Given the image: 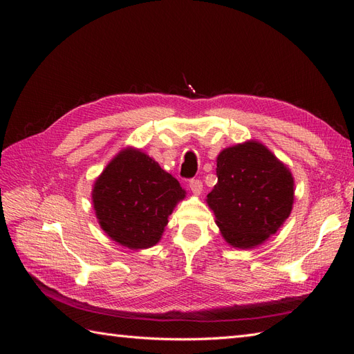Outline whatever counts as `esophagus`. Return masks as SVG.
<instances>
[{"mask_svg":"<svg viewBox=\"0 0 354 354\" xmlns=\"http://www.w3.org/2000/svg\"><path fill=\"white\" fill-rule=\"evenodd\" d=\"M202 181L201 180H190L189 181V189L192 190L194 195H201L202 194Z\"/></svg>","mask_w":354,"mask_h":354,"instance_id":"esophagus-1","label":"esophagus"}]
</instances>
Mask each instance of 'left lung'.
<instances>
[{"label": "left lung", "mask_w": 354, "mask_h": 354, "mask_svg": "<svg viewBox=\"0 0 354 354\" xmlns=\"http://www.w3.org/2000/svg\"><path fill=\"white\" fill-rule=\"evenodd\" d=\"M217 177L207 203L223 238L234 248L261 245L291 214V171L259 142L250 140L221 151Z\"/></svg>", "instance_id": "8db88e82"}]
</instances>
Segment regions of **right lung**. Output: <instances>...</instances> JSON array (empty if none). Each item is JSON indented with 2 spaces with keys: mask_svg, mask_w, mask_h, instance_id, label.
I'll list each match as a JSON object with an SVG mask.
<instances>
[{
  "mask_svg": "<svg viewBox=\"0 0 354 354\" xmlns=\"http://www.w3.org/2000/svg\"><path fill=\"white\" fill-rule=\"evenodd\" d=\"M91 195L104 233L127 248L145 250L159 242L186 192L151 156L127 147L106 165Z\"/></svg>",
  "mask_w": 354,
  "mask_h": 354,
  "instance_id": "obj_1",
  "label": "right lung"
}]
</instances>
